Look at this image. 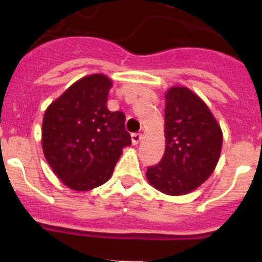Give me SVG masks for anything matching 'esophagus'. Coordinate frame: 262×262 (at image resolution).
I'll return each instance as SVG.
<instances>
[{"label":"esophagus","mask_w":262,"mask_h":262,"mask_svg":"<svg viewBox=\"0 0 262 262\" xmlns=\"http://www.w3.org/2000/svg\"><path fill=\"white\" fill-rule=\"evenodd\" d=\"M141 140H142V134H141V133H133V134H132V142H133V145L140 143Z\"/></svg>","instance_id":"34e87169"}]
</instances>
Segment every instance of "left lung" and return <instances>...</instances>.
Returning <instances> with one entry per match:
<instances>
[{"instance_id": "left-lung-1", "label": "left lung", "mask_w": 262, "mask_h": 262, "mask_svg": "<svg viewBox=\"0 0 262 262\" xmlns=\"http://www.w3.org/2000/svg\"><path fill=\"white\" fill-rule=\"evenodd\" d=\"M164 136L163 158L148 167L146 178L164 194H187L213 173L222 150V129L199 95L173 86L166 93Z\"/></svg>"}]
</instances>
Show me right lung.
Here are the masks:
<instances>
[{
    "label": "right lung",
    "instance_id": "right-lung-1",
    "mask_svg": "<svg viewBox=\"0 0 262 262\" xmlns=\"http://www.w3.org/2000/svg\"><path fill=\"white\" fill-rule=\"evenodd\" d=\"M111 87L107 75H87L52 102L44 114V157L73 190H91L110 180L122 148L132 145L125 115L107 108Z\"/></svg>",
    "mask_w": 262,
    "mask_h": 262
}]
</instances>
